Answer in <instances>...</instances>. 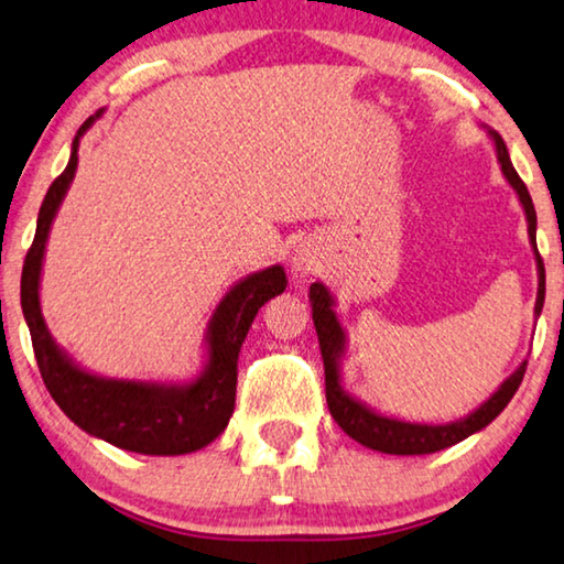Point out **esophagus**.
Segmentation results:
<instances>
[{
    "label": "esophagus",
    "instance_id": "1",
    "mask_svg": "<svg viewBox=\"0 0 564 564\" xmlns=\"http://www.w3.org/2000/svg\"><path fill=\"white\" fill-rule=\"evenodd\" d=\"M291 265H293V271H299V273L314 271V268H318L316 250L306 246V242H301V246H296V250L291 253Z\"/></svg>",
    "mask_w": 564,
    "mask_h": 564
}]
</instances>
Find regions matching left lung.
I'll return each instance as SVG.
<instances>
[{
  "label": "left lung",
  "mask_w": 564,
  "mask_h": 564,
  "mask_svg": "<svg viewBox=\"0 0 564 564\" xmlns=\"http://www.w3.org/2000/svg\"><path fill=\"white\" fill-rule=\"evenodd\" d=\"M486 133H489L494 151H497L503 180H507L509 187L517 192L519 205L524 209L529 246L534 250L536 279H540V285H536L534 316H540L544 306V263L540 258V250H536V213H534L532 197H529L524 182L519 180L514 164H511L503 139L494 129H486ZM311 316H314L318 347H322L326 405H329L332 417L336 420V425L349 435V438H355L357 443H362L372 451L390 453V456H425V453L451 448V445L466 441L468 435L484 431L494 417H499L501 410L509 405V400L514 398V392L519 390V384H522V377L527 369V362L519 365L514 372L499 384V390L494 392L489 400L481 402L474 413H468L458 420H451V423H441V425L413 423V420L377 413V410L369 408L367 402L357 400L355 394L344 390L341 362L344 357H347V332H344L339 314H336V301L332 296V291L326 289L322 281L311 283Z\"/></svg>",
  "instance_id": "1"
}]
</instances>
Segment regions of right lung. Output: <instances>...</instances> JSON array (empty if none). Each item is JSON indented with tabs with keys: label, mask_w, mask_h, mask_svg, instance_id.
<instances>
[{
	"label": "right lung",
	"mask_w": 564,
	"mask_h": 564,
	"mask_svg": "<svg viewBox=\"0 0 564 564\" xmlns=\"http://www.w3.org/2000/svg\"><path fill=\"white\" fill-rule=\"evenodd\" d=\"M104 108L80 126L65 172L50 184L37 215L35 240L22 268V314L45 388L80 431L144 456H184L213 443L228 427L238 388V355L258 308L285 291L283 265H268L230 285L205 332V365L184 382L119 380L80 367L53 339L40 306V279L55 215L75 180L78 147Z\"/></svg>",
	"instance_id": "obj_1"
}]
</instances>
